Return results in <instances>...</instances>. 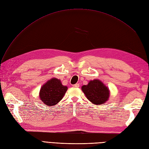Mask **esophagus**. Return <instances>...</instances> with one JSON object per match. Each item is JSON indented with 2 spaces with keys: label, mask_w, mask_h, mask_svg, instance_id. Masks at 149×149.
<instances>
[{
  "label": "esophagus",
  "mask_w": 149,
  "mask_h": 149,
  "mask_svg": "<svg viewBox=\"0 0 149 149\" xmlns=\"http://www.w3.org/2000/svg\"><path fill=\"white\" fill-rule=\"evenodd\" d=\"M73 86L74 88H79V84H78V83H76V84H73Z\"/></svg>",
  "instance_id": "1"
}]
</instances>
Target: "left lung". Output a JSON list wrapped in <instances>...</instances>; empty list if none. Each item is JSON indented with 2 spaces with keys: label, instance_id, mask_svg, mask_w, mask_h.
<instances>
[{
  "label": "left lung",
  "instance_id": "1",
  "mask_svg": "<svg viewBox=\"0 0 149 149\" xmlns=\"http://www.w3.org/2000/svg\"><path fill=\"white\" fill-rule=\"evenodd\" d=\"M81 89L88 100L96 105L105 103L109 97V89L100 80L91 81Z\"/></svg>",
  "mask_w": 149,
  "mask_h": 149
}]
</instances>
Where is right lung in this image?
<instances>
[{
  "label": "right lung",
  "instance_id": "add662e5",
  "mask_svg": "<svg viewBox=\"0 0 149 149\" xmlns=\"http://www.w3.org/2000/svg\"><path fill=\"white\" fill-rule=\"evenodd\" d=\"M68 88L62 85L60 80L52 78L42 87L40 91V97L47 106L56 105L63 97Z\"/></svg>",
  "mask_w": 149,
  "mask_h": 149
}]
</instances>
